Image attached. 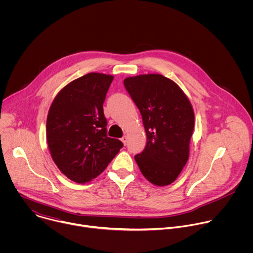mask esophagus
<instances>
[{"instance_id":"esophagus-1","label":"esophagus","mask_w":253,"mask_h":253,"mask_svg":"<svg viewBox=\"0 0 253 253\" xmlns=\"http://www.w3.org/2000/svg\"><path fill=\"white\" fill-rule=\"evenodd\" d=\"M121 141L126 145V143H127V136H123V137L121 138Z\"/></svg>"}]
</instances>
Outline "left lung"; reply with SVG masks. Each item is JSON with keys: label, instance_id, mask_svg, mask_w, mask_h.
Here are the masks:
<instances>
[{"label": "left lung", "instance_id": "1", "mask_svg": "<svg viewBox=\"0 0 253 253\" xmlns=\"http://www.w3.org/2000/svg\"><path fill=\"white\" fill-rule=\"evenodd\" d=\"M124 86L140 111L147 136L146 146L135 161L149 182L169 185L189 157L194 129L191 103L175 82L159 74L128 77Z\"/></svg>", "mask_w": 253, "mask_h": 253}]
</instances>
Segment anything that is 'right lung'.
Masks as SVG:
<instances>
[{"mask_svg": "<svg viewBox=\"0 0 253 253\" xmlns=\"http://www.w3.org/2000/svg\"><path fill=\"white\" fill-rule=\"evenodd\" d=\"M113 76L86 74L55 97L47 117V142L60 171L72 181L86 183L100 175L123 147L107 136L103 103Z\"/></svg>", "mask_w": 253, "mask_h": 253, "instance_id": "obj_1", "label": "right lung"}]
</instances>
